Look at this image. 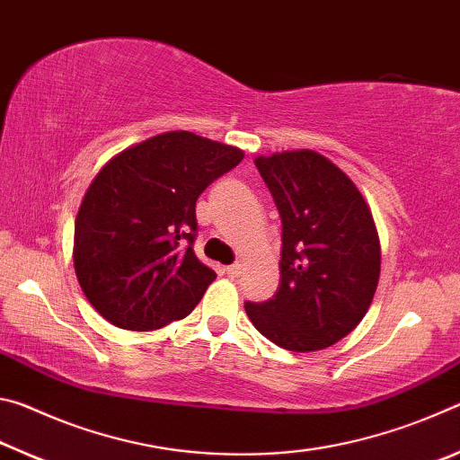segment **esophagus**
Listing matches in <instances>:
<instances>
[{
	"label": "esophagus",
	"instance_id": "34e87169",
	"mask_svg": "<svg viewBox=\"0 0 460 460\" xmlns=\"http://www.w3.org/2000/svg\"><path fill=\"white\" fill-rule=\"evenodd\" d=\"M225 271H227L229 278H239L241 271H243V266H241V263H233V266L225 268Z\"/></svg>",
	"mask_w": 460,
	"mask_h": 460
}]
</instances>
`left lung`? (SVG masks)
<instances>
[{
    "label": "left lung",
    "mask_w": 460,
    "mask_h": 460,
    "mask_svg": "<svg viewBox=\"0 0 460 460\" xmlns=\"http://www.w3.org/2000/svg\"><path fill=\"white\" fill-rule=\"evenodd\" d=\"M282 217L279 288L245 302L263 337L294 353L321 351L363 321L377 290L381 245L361 190L314 150L253 160Z\"/></svg>",
    "instance_id": "obj_1"
}]
</instances>
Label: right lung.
Returning <instances> with one entry per match:
<instances>
[{
  "instance_id": "right-lung-1",
  "label": "right lung",
  "mask_w": 460,
  "mask_h": 460,
  "mask_svg": "<svg viewBox=\"0 0 460 460\" xmlns=\"http://www.w3.org/2000/svg\"><path fill=\"white\" fill-rule=\"evenodd\" d=\"M243 150L166 131L115 154L75 221L73 261L84 296L119 329L154 331L189 316L217 278L194 255V205Z\"/></svg>"
}]
</instances>
